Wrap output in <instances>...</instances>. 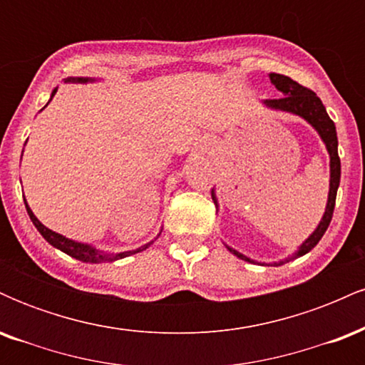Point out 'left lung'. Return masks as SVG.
<instances>
[{"label": "left lung", "mask_w": 365, "mask_h": 365, "mask_svg": "<svg viewBox=\"0 0 365 365\" xmlns=\"http://www.w3.org/2000/svg\"><path fill=\"white\" fill-rule=\"evenodd\" d=\"M271 83L282 92V98L278 99H266L264 104L267 108H273V110H279V111H288L293 113V115L302 116L304 120H307L309 123L312 125L314 128L317 130V133L321 135L322 142L326 144V149L329 153V195H328V204H326V211L324 216H322L321 223L317 225L316 232L312 233L307 240L300 245V249L297 250L293 257H288L287 261H279L274 262V266H279V264L288 262L290 259L300 257V255L311 252V250L319 244V240L322 235L326 233L328 226L331 223V217H333V211H334V202H336V192H338V185H340V175H341V165H340V156H338V137H336V127H334L333 120L329 118L328 113H326V108L322 106L321 99L317 98L316 92L307 89V87L300 86L299 82L292 81L290 77L287 75H279V73H269ZM212 194V200L215 204H217L215 190L211 192ZM226 249L230 250L232 254H235L238 259L247 262H254L252 259L245 257L244 254L237 252L235 249L226 245Z\"/></svg>", "instance_id": "8db88e82"}]
</instances>
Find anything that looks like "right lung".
Returning <instances> with one entry per match:
<instances>
[{
	"label": "right lung",
	"mask_w": 365,
	"mask_h": 365,
	"mask_svg": "<svg viewBox=\"0 0 365 365\" xmlns=\"http://www.w3.org/2000/svg\"><path fill=\"white\" fill-rule=\"evenodd\" d=\"M92 81H94V78H87V77L66 78V82H77V83H86V82H92ZM54 94H56V89L51 92V98H53ZM25 207H27V212H29V216H31L32 223H34L36 228L39 230L41 235H43L46 240L49 242V244H51L53 247H56V249H60L61 252L72 255V257L78 259V261H82V262H111V261H116V259L128 257V255L140 252V250H145L150 244H153V242H150V244L142 245V247H139V249H135V250H127V252H120V254L99 252V250H96L94 247H91V245H87V244H81V242H73V240H70V238H65L63 235H60V233L53 232V230L46 228V226L41 223V221L34 216V212L31 211V207H29L27 202H25Z\"/></svg>",
	"instance_id": "right-lung-1"
}]
</instances>
